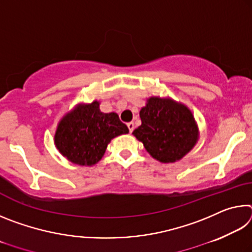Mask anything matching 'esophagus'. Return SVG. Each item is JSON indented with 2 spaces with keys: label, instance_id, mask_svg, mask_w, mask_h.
Wrapping results in <instances>:
<instances>
[{
  "label": "esophagus",
  "instance_id": "esophagus-1",
  "mask_svg": "<svg viewBox=\"0 0 252 252\" xmlns=\"http://www.w3.org/2000/svg\"><path fill=\"white\" fill-rule=\"evenodd\" d=\"M126 126H127V127H129V131L130 132H132V131L134 130V123L133 122H129Z\"/></svg>",
  "mask_w": 252,
  "mask_h": 252
}]
</instances>
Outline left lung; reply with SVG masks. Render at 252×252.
I'll return each instance as SVG.
<instances>
[{"label":"left lung","mask_w":252,"mask_h":252,"mask_svg":"<svg viewBox=\"0 0 252 252\" xmlns=\"http://www.w3.org/2000/svg\"><path fill=\"white\" fill-rule=\"evenodd\" d=\"M141 126L132 132L149 155L162 163L181 160L199 140L191 110L171 97L150 96L140 110Z\"/></svg>","instance_id":"obj_1"}]
</instances>
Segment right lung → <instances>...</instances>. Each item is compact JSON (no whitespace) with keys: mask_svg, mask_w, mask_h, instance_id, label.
Masks as SVG:
<instances>
[{"mask_svg":"<svg viewBox=\"0 0 252 252\" xmlns=\"http://www.w3.org/2000/svg\"><path fill=\"white\" fill-rule=\"evenodd\" d=\"M129 133L116 112L103 113L100 102L79 103L66 112L58 123L54 144L72 163L92 167L104 156L111 140Z\"/></svg>","mask_w":252,"mask_h":252,"instance_id":"add662e5","label":"right lung"}]
</instances>
